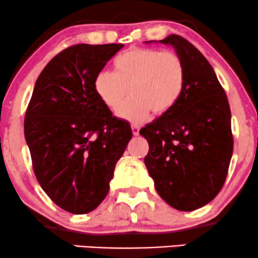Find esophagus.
I'll list each match as a JSON object with an SVG mask.
<instances>
[{
    "label": "esophagus",
    "mask_w": 258,
    "mask_h": 258,
    "mask_svg": "<svg viewBox=\"0 0 258 258\" xmlns=\"http://www.w3.org/2000/svg\"><path fill=\"white\" fill-rule=\"evenodd\" d=\"M131 128H132L133 136H138L139 135V126L138 125H132Z\"/></svg>",
    "instance_id": "1"
}]
</instances>
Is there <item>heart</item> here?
<instances>
[{
  "label": "heart",
  "mask_w": 258,
  "mask_h": 258,
  "mask_svg": "<svg viewBox=\"0 0 258 258\" xmlns=\"http://www.w3.org/2000/svg\"><path fill=\"white\" fill-rule=\"evenodd\" d=\"M112 65L114 73L97 74L94 91L105 106L116 110L130 90L132 97L117 109L130 122H142L150 111L166 114L184 92L185 65L174 52L135 47L117 55Z\"/></svg>",
  "instance_id": "obj_1"
}]
</instances>
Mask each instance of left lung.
Listing matches in <instances>:
<instances>
[{
  "instance_id": "obj_1",
  "label": "left lung",
  "mask_w": 258,
  "mask_h": 258,
  "mask_svg": "<svg viewBox=\"0 0 258 258\" xmlns=\"http://www.w3.org/2000/svg\"><path fill=\"white\" fill-rule=\"evenodd\" d=\"M172 44L186 70L176 105L139 131L149 143L144 162L156 191L179 211H194L214 200L226 182L233 154L230 108L214 68L179 35Z\"/></svg>"
}]
</instances>
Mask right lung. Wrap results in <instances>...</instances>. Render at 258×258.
I'll return each mask as SVG.
<instances>
[{
	"mask_svg": "<svg viewBox=\"0 0 258 258\" xmlns=\"http://www.w3.org/2000/svg\"><path fill=\"white\" fill-rule=\"evenodd\" d=\"M123 47L75 44L58 53L35 84L24 133L37 182L70 214L93 211L104 200L115 165L132 137L94 91V79Z\"/></svg>",
	"mask_w": 258,
	"mask_h": 258,
	"instance_id": "1",
	"label": "right lung"
}]
</instances>
